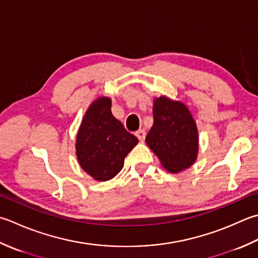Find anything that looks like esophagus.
I'll list each match as a JSON object with an SVG mask.
<instances>
[{
    "mask_svg": "<svg viewBox=\"0 0 258 258\" xmlns=\"http://www.w3.org/2000/svg\"><path fill=\"white\" fill-rule=\"evenodd\" d=\"M135 135H136V138H138L141 141V142H143V141L145 140L146 133H145L144 130H139V131H136V132H135Z\"/></svg>",
    "mask_w": 258,
    "mask_h": 258,
    "instance_id": "34e87169",
    "label": "esophagus"
}]
</instances>
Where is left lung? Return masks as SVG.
Instances as JSON below:
<instances>
[{"mask_svg": "<svg viewBox=\"0 0 258 258\" xmlns=\"http://www.w3.org/2000/svg\"><path fill=\"white\" fill-rule=\"evenodd\" d=\"M153 117L145 141L164 168L178 173L192 165L198 153V131L186 106L162 96L154 100Z\"/></svg>", "mask_w": 258, "mask_h": 258, "instance_id": "1", "label": "left lung"}]
</instances>
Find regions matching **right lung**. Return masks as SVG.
<instances>
[{
	"instance_id": "1",
	"label": "right lung",
	"mask_w": 258,
	"mask_h": 258,
	"mask_svg": "<svg viewBox=\"0 0 258 258\" xmlns=\"http://www.w3.org/2000/svg\"><path fill=\"white\" fill-rule=\"evenodd\" d=\"M108 97H100L89 106L76 140L79 164L98 181L113 179L124 165V159L138 138L116 119Z\"/></svg>"
}]
</instances>
